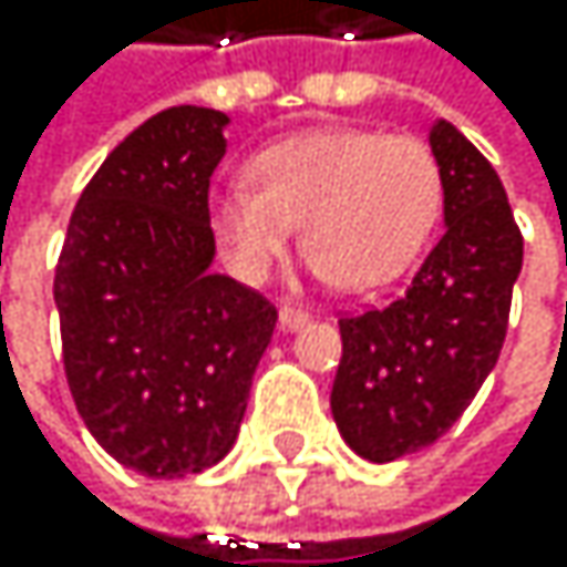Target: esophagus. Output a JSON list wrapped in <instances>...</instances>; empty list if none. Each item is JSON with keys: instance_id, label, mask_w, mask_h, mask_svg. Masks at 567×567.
Returning <instances> with one entry per match:
<instances>
[{"instance_id": "obj_1", "label": "esophagus", "mask_w": 567, "mask_h": 567, "mask_svg": "<svg viewBox=\"0 0 567 567\" xmlns=\"http://www.w3.org/2000/svg\"><path fill=\"white\" fill-rule=\"evenodd\" d=\"M309 319H312V316H309L306 309H292V306H286V309L278 312V326H281V330H286V333L302 330V326H306Z\"/></svg>"}]
</instances>
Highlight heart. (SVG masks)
I'll list each match as a JSON object with an SVG mask.
<instances>
[{
    "mask_svg": "<svg viewBox=\"0 0 567 567\" xmlns=\"http://www.w3.org/2000/svg\"><path fill=\"white\" fill-rule=\"evenodd\" d=\"M251 183L210 197V227L230 271L261 281L289 251L296 224L309 268L347 289L398 278L439 220L442 169L415 135L312 128L261 148Z\"/></svg>",
    "mask_w": 567,
    "mask_h": 567,
    "instance_id": "b5f03b06",
    "label": "heart"
}]
</instances>
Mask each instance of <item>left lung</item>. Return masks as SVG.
<instances>
[{"label":"left lung","instance_id":"1","mask_svg":"<svg viewBox=\"0 0 567 567\" xmlns=\"http://www.w3.org/2000/svg\"><path fill=\"white\" fill-rule=\"evenodd\" d=\"M442 169L445 234L404 296L340 319L330 408L347 445L391 463L439 442L504 350L524 237L483 152L449 122L429 132Z\"/></svg>","mask_w":567,"mask_h":567}]
</instances>
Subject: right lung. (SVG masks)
I'll return each mask as SVG.
<instances>
[{
	"label": "right lung",
	"instance_id": "right-lung-1",
	"mask_svg": "<svg viewBox=\"0 0 567 567\" xmlns=\"http://www.w3.org/2000/svg\"><path fill=\"white\" fill-rule=\"evenodd\" d=\"M224 125V112L179 104L118 142L81 193L53 275L81 419L152 480L230 452L278 319L261 292L210 268Z\"/></svg>",
	"mask_w": 567,
	"mask_h": 567
}]
</instances>
